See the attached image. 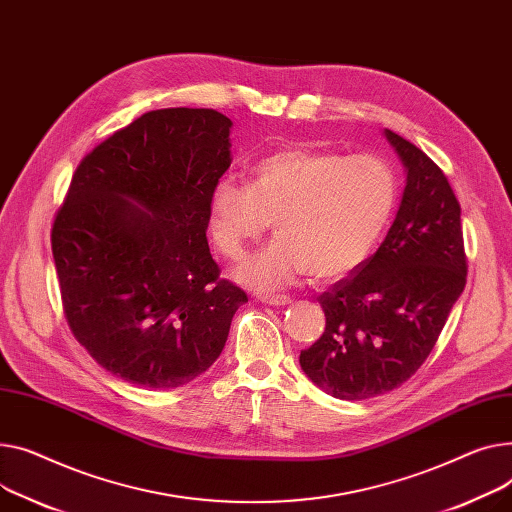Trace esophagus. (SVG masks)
Listing matches in <instances>:
<instances>
[{
  "label": "esophagus",
  "mask_w": 512,
  "mask_h": 512,
  "mask_svg": "<svg viewBox=\"0 0 512 512\" xmlns=\"http://www.w3.org/2000/svg\"><path fill=\"white\" fill-rule=\"evenodd\" d=\"M259 300L265 302V304H271V306H284V304H288L292 298L286 296V294H263V296H259Z\"/></svg>",
  "instance_id": "esophagus-1"
}]
</instances>
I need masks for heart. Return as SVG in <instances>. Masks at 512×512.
I'll use <instances>...</instances> for the list:
<instances>
[{
	"label": "heart",
	"mask_w": 512,
	"mask_h": 512,
	"mask_svg": "<svg viewBox=\"0 0 512 512\" xmlns=\"http://www.w3.org/2000/svg\"><path fill=\"white\" fill-rule=\"evenodd\" d=\"M399 197L393 166L374 154L278 150L259 160L251 183L222 179L210 195L214 243L241 259L274 222L278 238L238 267V280L274 290L309 271L337 280L358 267L385 232Z\"/></svg>",
	"instance_id": "1"
}]
</instances>
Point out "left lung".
Segmentation results:
<instances>
[{"label":"left lung","instance_id":"8db88e82","mask_svg":"<svg viewBox=\"0 0 512 512\" xmlns=\"http://www.w3.org/2000/svg\"><path fill=\"white\" fill-rule=\"evenodd\" d=\"M407 185L385 241L319 296L325 331L300 366L325 393L360 401L410 381L426 362L467 282L461 208L445 173L385 129Z\"/></svg>","mask_w":512,"mask_h":512}]
</instances>
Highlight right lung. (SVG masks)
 Wrapping results in <instances>:
<instances>
[{
  "label": "right lung",
  "instance_id": "right-lung-1",
  "mask_svg": "<svg viewBox=\"0 0 512 512\" xmlns=\"http://www.w3.org/2000/svg\"><path fill=\"white\" fill-rule=\"evenodd\" d=\"M230 125L214 109L150 111L80 160L55 212L65 321L127 383L173 389L199 377L247 302L220 278L206 238Z\"/></svg>",
  "mask_w": 512,
  "mask_h": 512
}]
</instances>
